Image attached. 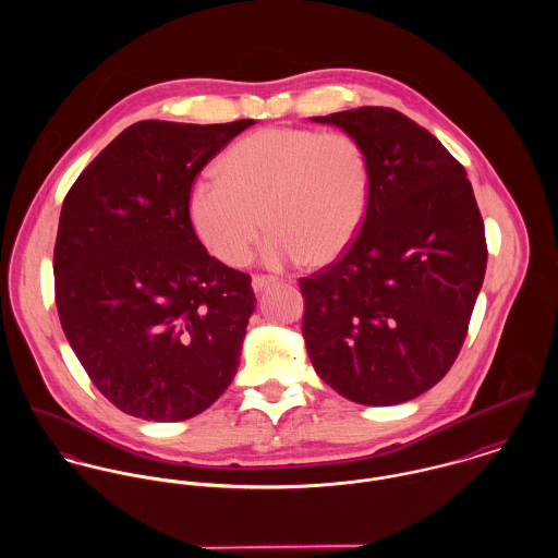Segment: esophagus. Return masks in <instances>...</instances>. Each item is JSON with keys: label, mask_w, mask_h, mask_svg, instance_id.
<instances>
[{"label": "esophagus", "mask_w": 558, "mask_h": 558, "mask_svg": "<svg viewBox=\"0 0 558 558\" xmlns=\"http://www.w3.org/2000/svg\"><path fill=\"white\" fill-rule=\"evenodd\" d=\"M275 283V279L272 277H264V275H255L253 279H251V288H253V292H262V290H266L268 286H272Z\"/></svg>", "instance_id": "1"}]
</instances>
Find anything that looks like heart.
I'll use <instances>...</instances> for the list:
<instances>
[{
    "label": "heart",
    "instance_id": "heart-1",
    "mask_svg": "<svg viewBox=\"0 0 558 558\" xmlns=\"http://www.w3.org/2000/svg\"><path fill=\"white\" fill-rule=\"evenodd\" d=\"M189 191V219L223 264L246 262L264 223L262 262L328 266L359 236L369 208V162L345 133L270 126L239 140Z\"/></svg>",
    "mask_w": 558,
    "mask_h": 558
}]
</instances>
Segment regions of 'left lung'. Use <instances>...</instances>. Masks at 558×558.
Returning <instances> with one entry per match:
<instances>
[{
	"label": "left lung",
	"mask_w": 558,
	"mask_h": 558,
	"mask_svg": "<svg viewBox=\"0 0 558 558\" xmlns=\"http://www.w3.org/2000/svg\"><path fill=\"white\" fill-rule=\"evenodd\" d=\"M312 120L363 148L372 189L354 244L301 279L307 354L350 401H410L458 359L483 286L487 246L473 186L449 150L396 109Z\"/></svg>",
	"instance_id": "obj_1"
}]
</instances>
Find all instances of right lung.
<instances>
[{"mask_svg": "<svg viewBox=\"0 0 558 558\" xmlns=\"http://www.w3.org/2000/svg\"><path fill=\"white\" fill-rule=\"evenodd\" d=\"M253 120L122 131L69 191L53 253L64 335L96 389L144 421H184L239 372L251 277L210 257L189 219L202 167Z\"/></svg>", "mask_w": 558, "mask_h": 558, "instance_id": "obj_1", "label": "right lung"}]
</instances>
